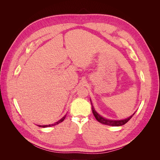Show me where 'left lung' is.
Listing matches in <instances>:
<instances>
[{"label":"left lung","mask_w":160,"mask_h":160,"mask_svg":"<svg viewBox=\"0 0 160 160\" xmlns=\"http://www.w3.org/2000/svg\"><path fill=\"white\" fill-rule=\"evenodd\" d=\"M91 109H92V111H93V113L95 116V119L98 121L99 122H100L102 124H105V125H111V126H121V125H123L124 124L126 123L128 121L132 118L133 115L135 114V113L132 115H131L130 117H129L127 119H125L123 120H111V119H106L103 118L102 116H101L100 115H99L98 113H97V111L95 110L93 104L91 103Z\"/></svg>","instance_id":"1"}]
</instances>
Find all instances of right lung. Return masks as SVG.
Returning <instances> with one entry per match:
<instances>
[{
	"instance_id": "1",
	"label": "right lung",
	"mask_w": 160,
	"mask_h": 160,
	"mask_svg": "<svg viewBox=\"0 0 160 160\" xmlns=\"http://www.w3.org/2000/svg\"><path fill=\"white\" fill-rule=\"evenodd\" d=\"M65 117H66V115H65L63 118H62L59 121H58V122H55V123H53V124H50V125H38V127H41V128H47V127H51V126H54V125H57V124H59V123H61V122H62V121H63L64 119H65Z\"/></svg>"
}]
</instances>
